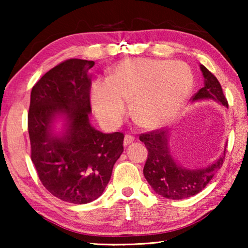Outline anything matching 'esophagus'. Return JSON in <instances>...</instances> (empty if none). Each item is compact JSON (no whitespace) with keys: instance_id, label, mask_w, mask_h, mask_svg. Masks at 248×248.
<instances>
[{"instance_id":"esophagus-1","label":"esophagus","mask_w":248,"mask_h":248,"mask_svg":"<svg viewBox=\"0 0 248 248\" xmlns=\"http://www.w3.org/2000/svg\"><path fill=\"white\" fill-rule=\"evenodd\" d=\"M133 141H134V137H132L131 134H126L124 137V145H125V147H126V145H128V144H131Z\"/></svg>"}]
</instances>
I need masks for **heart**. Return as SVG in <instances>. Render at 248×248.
Segmentation results:
<instances>
[{
	"label": "heart",
	"mask_w": 248,
	"mask_h": 248,
	"mask_svg": "<svg viewBox=\"0 0 248 248\" xmlns=\"http://www.w3.org/2000/svg\"><path fill=\"white\" fill-rule=\"evenodd\" d=\"M193 76L182 62L131 59L117 64L108 80H97L91 104L97 117L116 125L127 110L141 126L154 128L170 121L191 93Z\"/></svg>",
	"instance_id": "heart-1"
}]
</instances>
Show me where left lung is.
Returning <instances> with one entry per match:
<instances>
[{
    "mask_svg": "<svg viewBox=\"0 0 248 248\" xmlns=\"http://www.w3.org/2000/svg\"><path fill=\"white\" fill-rule=\"evenodd\" d=\"M204 77V86L194 96L193 101L212 99L228 108L222 88L218 79L206 69L200 65ZM148 149V159L143 168V175L157 194L170 200L189 198L201 192L219 170L225 160L223 154L208 167L188 169L175 161L169 149V131L155 130L140 135Z\"/></svg>",
    "mask_w": 248,
    "mask_h": 248,
    "instance_id": "8db88e82",
    "label": "left lung"
}]
</instances>
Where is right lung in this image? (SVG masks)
<instances>
[{
	"instance_id": "1",
	"label": "right lung",
	"mask_w": 248,
	"mask_h": 248,
	"mask_svg": "<svg viewBox=\"0 0 248 248\" xmlns=\"http://www.w3.org/2000/svg\"><path fill=\"white\" fill-rule=\"evenodd\" d=\"M93 61L60 63L32 87L28 113L31 161L44 187L62 201L84 204L103 194L123 152L124 134L103 133L89 122ZM66 123L60 135L53 123Z\"/></svg>"
}]
</instances>
